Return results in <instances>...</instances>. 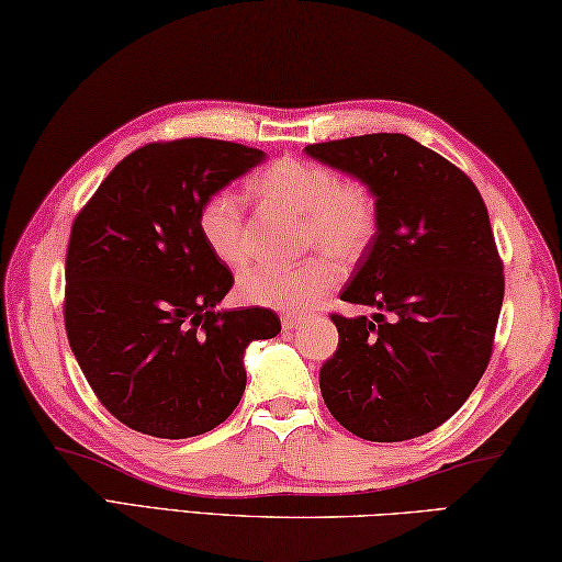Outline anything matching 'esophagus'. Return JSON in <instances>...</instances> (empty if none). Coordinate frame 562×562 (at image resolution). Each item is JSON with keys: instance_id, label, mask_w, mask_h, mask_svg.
<instances>
[{"instance_id": "esophagus-1", "label": "esophagus", "mask_w": 562, "mask_h": 562, "mask_svg": "<svg viewBox=\"0 0 562 562\" xmlns=\"http://www.w3.org/2000/svg\"><path fill=\"white\" fill-rule=\"evenodd\" d=\"M302 319H304L302 314H284V316H282V329H284V331L297 329V326L302 324Z\"/></svg>"}]
</instances>
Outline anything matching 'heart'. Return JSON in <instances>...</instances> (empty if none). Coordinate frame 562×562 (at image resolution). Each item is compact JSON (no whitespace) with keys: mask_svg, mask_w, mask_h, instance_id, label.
<instances>
[{"mask_svg":"<svg viewBox=\"0 0 562 562\" xmlns=\"http://www.w3.org/2000/svg\"><path fill=\"white\" fill-rule=\"evenodd\" d=\"M250 189L270 206L302 213L300 248L322 250L292 268L260 265L243 274L240 297L260 307L307 312L339 280L335 261L349 265L363 258L379 236L381 209L373 189L361 179H341L324 161L280 157L250 181ZM199 233L226 268L248 265L250 240L238 193L223 189L206 196L199 211Z\"/></svg>","mask_w":562,"mask_h":562,"instance_id":"b5f03b06","label":"heart"}]
</instances>
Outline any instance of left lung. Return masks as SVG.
I'll list each match as a JSON object with an SVG mask.
<instances>
[{
  "label": "left lung",
  "instance_id": "1",
  "mask_svg": "<svg viewBox=\"0 0 562 562\" xmlns=\"http://www.w3.org/2000/svg\"><path fill=\"white\" fill-rule=\"evenodd\" d=\"M373 189L381 228L344 302L373 319L331 314L339 349L319 387L346 430L371 442L432 432L464 405L494 349L504 262L474 181L397 132L304 147Z\"/></svg>",
  "mask_w": 562,
  "mask_h": 562
}]
</instances>
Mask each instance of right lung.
I'll use <instances>...</instances> for the list:
<instances>
[{"mask_svg": "<svg viewBox=\"0 0 562 562\" xmlns=\"http://www.w3.org/2000/svg\"><path fill=\"white\" fill-rule=\"evenodd\" d=\"M238 142H151L78 211L66 252L68 344L98 401L142 435L221 425L246 391L243 353L280 334L265 307L216 312L233 272L199 233L201 203L262 161Z\"/></svg>", "mask_w": 562, "mask_h": 562, "instance_id": "add662e5", "label": "right lung"}]
</instances>
